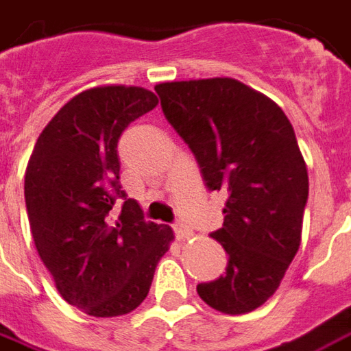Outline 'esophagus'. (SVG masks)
<instances>
[{
  "instance_id": "esophagus-1",
  "label": "esophagus",
  "mask_w": 351,
  "mask_h": 351,
  "mask_svg": "<svg viewBox=\"0 0 351 351\" xmlns=\"http://www.w3.org/2000/svg\"><path fill=\"white\" fill-rule=\"evenodd\" d=\"M173 228H175L176 239H180V241H184V239H190V237L193 235L192 228H188L186 224H182V222H176Z\"/></svg>"
}]
</instances>
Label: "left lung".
Instances as JSON below:
<instances>
[{
    "mask_svg": "<svg viewBox=\"0 0 351 351\" xmlns=\"http://www.w3.org/2000/svg\"><path fill=\"white\" fill-rule=\"evenodd\" d=\"M161 110L197 159L205 186L228 195L213 237L226 271L199 283L218 312L247 313L278 291L302 235L308 171L283 110L230 77L156 85Z\"/></svg>",
    "mask_w": 351,
    "mask_h": 351,
    "instance_id": "obj_1",
    "label": "left lung"
}]
</instances>
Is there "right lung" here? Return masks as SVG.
I'll use <instances>...</instances> for the list:
<instances>
[{"label": "right lung", "mask_w": 351, "mask_h": 351, "mask_svg": "<svg viewBox=\"0 0 351 351\" xmlns=\"http://www.w3.org/2000/svg\"><path fill=\"white\" fill-rule=\"evenodd\" d=\"M158 106L142 87L108 85L75 95L34 146L24 197L34 243L66 302L95 317L133 312L148 296L173 230L146 222L119 182L117 142ZM116 200L122 210L113 220Z\"/></svg>", "instance_id": "add662e5"}]
</instances>
